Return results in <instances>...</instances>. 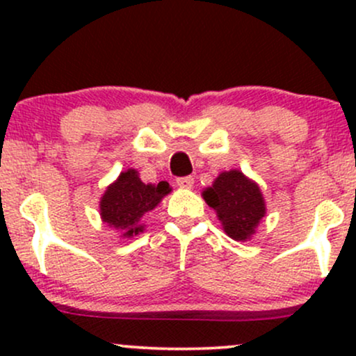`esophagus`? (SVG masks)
<instances>
[{
    "instance_id": "esophagus-1",
    "label": "esophagus",
    "mask_w": 356,
    "mask_h": 356,
    "mask_svg": "<svg viewBox=\"0 0 356 356\" xmlns=\"http://www.w3.org/2000/svg\"><path fill=\"white\" fill-rule=\"evenodd\" d=\"M177 186L181 187V189H192V186H194V179H192V177H179L177 179Z\"/></svg>"
}]
</instances>
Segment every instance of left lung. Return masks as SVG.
<instances>
[{
	"mask_svg": "<svg viewBox=\"0 0 356 356\" xmlns=\"http://www.w3.org/2000/svg\"><path fill=\"white\" fill-rule=\"evenodd\" d=\"M202 197L216 211L224 232L234 241H251L266 216L259 186L238 169L220 172L212 186L202 191Z\"/></svg>",
	"mask_w": 356,
	"mask_h": 356,
	"instance_id": "obj_1",
	"label": "left lung"
}]
</instances>
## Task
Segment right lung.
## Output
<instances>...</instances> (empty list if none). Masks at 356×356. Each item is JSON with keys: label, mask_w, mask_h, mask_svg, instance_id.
Listing matches in <instances>:
<instances>
[{"label": "right lung", "mask_w": 356, "mask_h": 356, "mask_svg": "<svg viewBox=\"0 0 356 356\" xmlns=\"http://www.w3.org/2000/svg\"><path fill=\"white\" fill-rule=\"evenodd\" d=\"M170 191L169 182L145 184L136 169H127L102 194V222L115 229L120 238H134L145 229L142 218L154 211Z\"/></svg>", "instance_id": "add662e5"}]
</instances>
